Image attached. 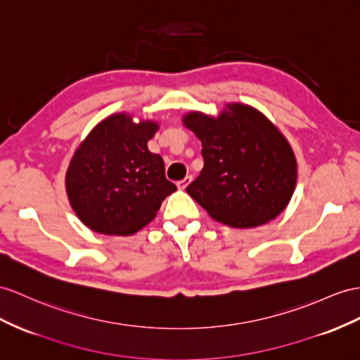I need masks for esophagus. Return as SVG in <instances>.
I'll use <instances>...</instances> for the list:
<instances>
[{"label": "esophagus", "instance_id": "1", "mask_svg": "<svg viewBox=\"0 0 360 360\" xmlns=\"http://www.w3.org/2000/svg\"><path fill=\"white\" fill-rule=\"evenodd\" d=\"M191 176H187V178H184L182 181H179L178 184H176V186H178V188L179 190H186L188 186H190V182H191Z\"/></svg>", "mask_w": 360, "mask_h": 360}]
</instances>
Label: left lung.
<instances>
[{
  "label": "left lung",
  "instance_id": "8db88e82",
  "mask_svg": "<svg viewBox=\"0 0 360 360\" xmlns=\"http://www.w3.org/2000/svg\"><path fill=\"white\" fill-rule=\"evenodd\" d=\"M182 122L200 140L204 158L187 193L211 217L233 228H254L288 207L297 160L260 110L231 103L217 118L190 112Z\"/></svg>",
  "mask_w": 360,
  "mask_h": 360
}]
</instances>
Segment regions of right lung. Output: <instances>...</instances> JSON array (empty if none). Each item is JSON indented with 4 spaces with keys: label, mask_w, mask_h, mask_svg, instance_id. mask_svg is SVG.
<instances>
[{
    "label": "right lung",
    "mask_w": 360,
    "mask_h": 360,
    "mask_svg": "<svg viewBox=\"0 0 360 360\" xmlns=\"http://www.w3.org/2000/svg\"><path fill=\"white\" fill-rule=\"evenodd\" d=\"M156 131L153 122L134 123L129 114H114L92 129L75 152L65 176L67 195L92 231L134 234L176 191L165 178L161 156L147 149Z\"/></svg>",
    "instance_id": "1"
}]
</instances>
